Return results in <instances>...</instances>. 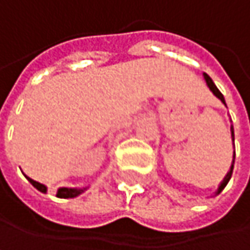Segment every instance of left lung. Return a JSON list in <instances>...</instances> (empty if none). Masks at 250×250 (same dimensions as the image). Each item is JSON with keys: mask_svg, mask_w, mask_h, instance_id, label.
<instances>
[{"mask_svg": "<svg viewBox=\"0 0 250 250\" xmlns=\"http://www.w3.org/2000/svg\"><path fill=\"white\" fill-rule=\"evenodd\" d=\"M203 76H205V81H206V83H208V86H209V89L213 92V96L215 97H218L220 99L224 104H226V100H224V96L221 94V91L216 88V85L213 83V81L206 75V73H203ZM231 138H233V144H234V129H233V126H231ZM233 168H234V156H233V165H231V168H230V171L227 172V175L224 177V180H223V183L220 184V187H218V190H216V193L215 194H220L223 190H224V187L229 184V181H230V178H231V174H233Z\"/></svg>", "mask_w": 250, "mask_h": 250, "instance_id": "obj_1", "label": "left lung"}]
</instances>
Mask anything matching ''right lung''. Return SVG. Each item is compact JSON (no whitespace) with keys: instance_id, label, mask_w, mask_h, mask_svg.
I'll return each mask as SVG.
<instances>
[{"instance_id":"add662e5","label":"right lung","mask_w":250,"mask_h":250,"mask_svg":"<svg viewBox=\"0 0 250 250\" xmlns=\"http://www.w3.org/2000/svg\"><path fill=\"white\" fill-rule=\"evenodd\" d=\"M27 178V181L32 184L37 190H40L41 193H47V187L44 186V184H41V183H38V181H35V180H32V178H29V177H26ZM86 190V187H83V188H69V187H60L59 190H57V197H62V199H72V197H76V196H79L81 193H83Z\"/></svg>"}]
</instances>
